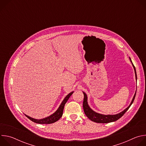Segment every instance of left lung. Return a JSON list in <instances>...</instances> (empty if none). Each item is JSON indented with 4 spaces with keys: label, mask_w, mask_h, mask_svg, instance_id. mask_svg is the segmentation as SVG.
I'll return each instance as SVG.
<instances>
[{
    "label": "left lung",
    "mask_w": 146,
    "mask_h": 146,
    "mask_svg": "<svg viewBox=\"0 0 146 146\" xmlns=\"http://www.w3.org/2000/svg\"><path fill=\"white\" fill-rule=\"evenodd\" d=\"M130 60L132 64V62L130 58ZM133 67L134 68L135 70V76H136V79L137 80V75H136V69L135 67L134 66L133 64H132ZM84 94V100H83V109H84V111L85 113V114L87 115V117L91 119L92 121H94L95 122H97V123H109V122H114L115 121L117 120H118L119 118H120L125 112L129 109V108L131 107V106L132 105V104L133 103L134 99L135 98V96H136V92L134 95V96L132 99V100L131 103V104L129 105V106L127 108L125 109L123 111H121V113L117 114H114V115H104V114H101L98 113H96L95 111H94V110H92L90 106H88V102H87V96L86 95V94L85 92H83Z\"/></svg>",
    "instance_id": "obj_1"
}]
</instances>
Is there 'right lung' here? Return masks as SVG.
<instances>
[{
	"mask_svg": "<svg viewBox=\"0 0 146 146\" xmlns=\"http://www.w3.org/2000/svg\"><path fill=\"white\" fill-rule=\"evenodd\" d=\"M73 93V91L69 93L64 99V100L62 101V102L61 103L60 105L59 106V108L57 109V110L52 115L43 118V119H35L31 117H29L27 115H25L29 119H31L32 121L37 123H40V124H49V123H54L56 121H57L58 120H59L60 117L62 116V114H63V111H64V106L65 103H66V102L68 100L69 98H70V96L72 95V94Z\"/></svg>",
	"mask_w": 146,
	"mask_h": 146,
	"instance_id": "right-lung-1",
	"label": "right lung"
}]
</instances>
